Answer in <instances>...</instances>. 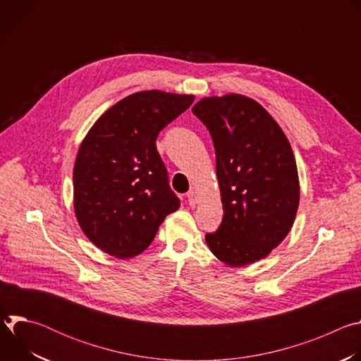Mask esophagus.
Wrapping results in <instances>:
<instances>
[{
  "label": "esophagus",
  "mask_w": 361,
  "mask_h": 361,
  "mask_svg": "<svg viewBox=\"0 0 361 361\" xmlns=\"http://www.w3.org/2000/svg\"><path fill=\"white\" fill-rule=\"evenodd\" d=\"M187 198H188V202L191 204V205H195L197 202H198V195H197V192L194 191V190H190L188 192H187Z\"/></svg>",
  "instance_id": "34e87169"
}]
</instances>
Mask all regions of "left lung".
I'll list each match as a JSON object with an SVG mask.
<instances>
[{
  "label": "left lung",
  "instance_id": "8db88e82",
  "mask_svg": "<svg viewBox=\"0 0 361 361\" xmlns=\"http://www.w3.org/2000/svg\"><path fill=\"white\" fill-rule=\"evenodd\" d=\"M192 113L212 134L223 221L205 234L210 251L230 267L267 257L290 233L300 202L291 145L267 110L250 97H205Z\"/></svg>",
  "mask_w": 361,
  "mask_h": 361
}]
</instances>
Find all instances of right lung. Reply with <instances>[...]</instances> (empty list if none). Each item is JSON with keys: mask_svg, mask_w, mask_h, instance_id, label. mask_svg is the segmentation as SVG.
<instances>
[{"mask_svg": "<svg viewBox=\"0 0 361 361\" xmlns=\"http://www.w3.org/2000/svg\"><path fill=\"white\" fill-rule=\"evenodd\" d=\"M194 101L190 94L134 92L102 114L74 164V212L87 238L117 259L141 254L180 200L157 151L160 131Z\"/></svg>", "mask_w": 361, "mask_h": 361, "instance_id": "1", "label": "right lung"}]
</instances>
